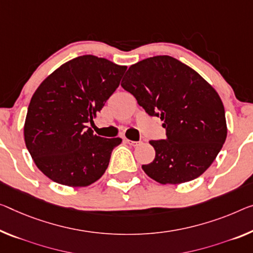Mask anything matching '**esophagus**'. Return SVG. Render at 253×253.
<instances>
[{
    "instance_id": "34e87169",
    "label": "esophagus",
    "mask_w": 253,
    "mask_h": 253,
    "mask_svg": "<svg viewBox=\"0 0 253 253\" xmlns=\"http://www.w3.org/2000/svg\"><path fill=\"white\" fill-rule=\"evenodd\" d=\"M126 141L129 143V145H131V146H133V147H137V146H139V145H141V141H132V140H129V139H126Z\"/></svg>"
}]
</instances>
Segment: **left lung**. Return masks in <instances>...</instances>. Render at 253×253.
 I'll use <instances>...</instances> for the list:
<instances>
[{"mask_svg":"<svg viewBox=\"0 0 253 253\" xmlns=\"http://www.w3.org/2000/svg\"><path fill=\"white\" fill-rule=\"evenodd\" d=\"M121 86L150 116L161 118L166 139L151 140L156 155L142 169L161 184L199 177L215 161L227 135L219 95L199 73L172 56L131 65Z\"/></svg>","mask_w":253,"mask_h":253,"instance_id":"8db88e82","label":"left lung"}]
</instances>
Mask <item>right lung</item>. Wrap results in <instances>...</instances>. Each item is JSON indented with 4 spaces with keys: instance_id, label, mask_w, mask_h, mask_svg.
I'll list each match as a JSON object with an SVG mask.
<instances>
[{
    "instance_id": "add662e5",
    "label": "right lung",
    "mask_w": 253,
    "mask_h": 253,
    "mask_svg": "<svg viewBox=\"0 0 253 253\" xmlns=\"http://www.w3.org/2000/svg\"><path fill=\"white\" fill-rule=\"evenodd\" d=\"M126 70L103 57L78 56L36 89L23 134L35 164L50 180L76 188L102 177L122 139L99 137L87 124L119 87Z\"/></svg>"
}]
</instances>
